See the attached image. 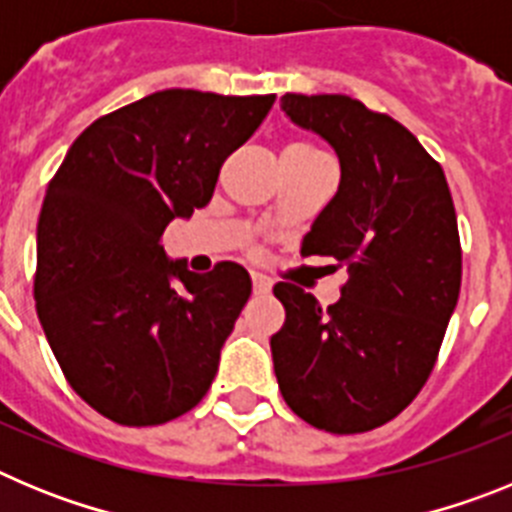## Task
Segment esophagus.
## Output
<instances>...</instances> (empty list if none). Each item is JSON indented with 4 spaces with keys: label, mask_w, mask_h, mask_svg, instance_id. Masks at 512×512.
I'll list each match as a JSON object with an SVG mask.
<instances>
[{
    "label": "esophagus",
    "mask_w": 512,
    "mask_h": 512,
    "mask_svg": "<svg viewBox=\"0 0 512 512\" xmlns=\"http://www.w3.org/2000/svg\"><path fill=\"white\" fill-rule=\"evenodd\" d=\"M251 282H253V292H256V295H266V292L271 289V279L266 277V274H253Z\"/></svg>",
    "instance_id": "esophagus-1"
}]
</instances>
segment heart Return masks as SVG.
<instances>
[{"label": "heart", "mask_w": 512, "mask_h": 512, "mask_svg": "<svg viewBox=\"0 0 512 512\" xmlns=\"http://www.w3.org/2000/svg\"><path fill=\"white\" fill-rule=\"evenodd\" d=\"M289 151H297V153H307V156H325L323 151H318L315 146H310V143H292V146H287Z\"/></svg>", "instance_id": "1"}]
</instances>
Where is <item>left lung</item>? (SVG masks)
<instances>
[{
  "label": "left lung",
  "instance_id": "1",
  "mask_svg": "<svg viewBox=\"0 0 512 512\" xmlns=\"http://www.w3.org/2000/svg\"><path fill=\"white\" fill-rule=\"evenodd\" d=\"M282 110L341 161V184L302 253L348 269L336 305L297 284L274 295L287 320L271 336L292 413L328 433L390 423L431 377L461 287V243L438 161L390 115L346 94H284Z\"/></svg>",
  "mask_w": 512,
  "mask_h": 512
}]
</instances>
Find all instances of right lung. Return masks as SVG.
<instances>
[{
    "instance_id": "right-lung-1",
    "label": "right lung",
    "mask_w": 512,
    "mask_h": 512,
    "mask_svg": "<svg viewBox=\"0 0 512 512\" xmlns=\"http://www.w3.org/2000/svg\"><path fill=\"white\" fill-rule=\"evenodd\" d=\"M274 99L148 94L94 120L48 184L35 310L63 377L112 423H169L210 390L251 277L233 261L194 274L161 235L212 200Z\"/></svg>"
}]
</instances>
